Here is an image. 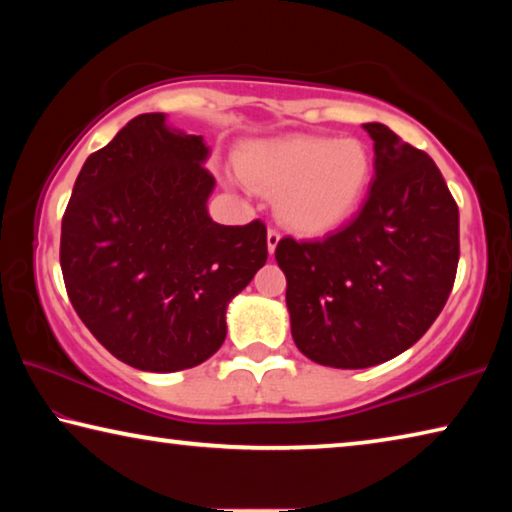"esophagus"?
<instances>
[{
  "mask_svg": "<svg viewBox=\"0 0 512 512\" xmlns=\"http://www.w3.org/2000/svg\"><path fill=\"white\" fill-rule=\"evenodd\" d=\"M277 244H280V235H277L275 230H268V232H266V248H268V255L275 253Z\"/></svg>",
  "mask_w": 512,
  "mask_h": 512,
  "instance_id": "obj_1",
  "label": "esophagus"
}]
</instances>
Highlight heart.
<instances>
[{"mask_svg": "<svg viewBox=\"0 0 512 512\" xmlns=\"http://www.w3.org/2000/svg\"><path fill=\"white\" fill-rule=\"evenodd\" d=\"M237 171L259 192L277 194L275 210L302 237L327 235L350 219L370 180V155L357 140L284 135L248 142Z\"/></svg>", "mask_w": 512, "mask_h": 512, "instance_id": "obj_1", "label": "heart"}]
</instances>
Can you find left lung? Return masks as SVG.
Instances as JSON below:
<instances>
[{
    "label": "left lung",
    "mask_w": 512,
    "mask_h": 512,
    "mask_svg": "<svg viewBox=\"0 0 512 512\" xmlns=\"http://www.w3.org/2000/svg\"><path fill=\"white\" fill-rule=\"evenodd\" d=\"M363 128L375 176L357 219L275 248L298 350L343 370L409 350L443 311L458 266V207L436 162L384 124Z\"/></svg>",
    "instance_id": "1"
}]
</instances>
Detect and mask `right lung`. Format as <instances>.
<instances>
[{
    "label": "right lung",
    "instance_id": "1",
    "mask_svg": "<svg viewBox=\"0 0 512 512\" xmlns=\"http://www.w3.org/2000/svg\"><path fill=\"white\" fill-rule=\"evenodd\" d=\"M207 158L201 135L146 112L85 160L63 216L67 296L94 339L137 370L210 359L230 300L266 264L262 221H212Z\"/></svg>",
    "mask_w": 512,
    "mask_h": 512
}]
</instances>
